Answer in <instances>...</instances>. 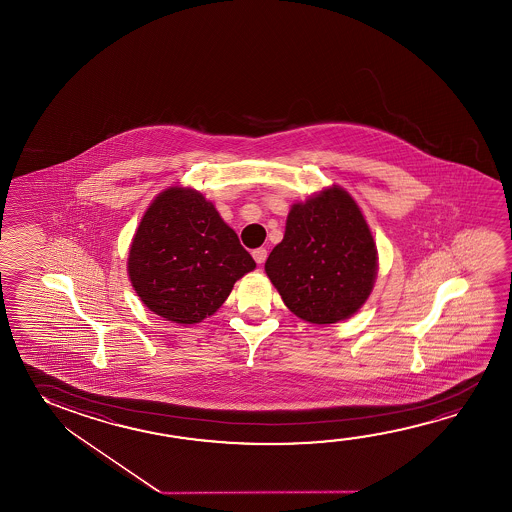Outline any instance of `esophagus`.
Wrapping results in <instances>:
<instances>
[{
  "mask_svg": "<svg viewBox=\"0 0 512 512\" xmlns=\"http://www.w3.org/2000/svg\"><path fill=\"white\" fill-rule=\"evenodd\" d=\"M252 255L257 264H264L266 259H268V250L266 248H257V250H253Z\"/></svg>",
  "mask_w": 512,
  "mask_h": 512,
  "instance_id": "34e87169",
  "label": "esophagus"
}]
</instances>
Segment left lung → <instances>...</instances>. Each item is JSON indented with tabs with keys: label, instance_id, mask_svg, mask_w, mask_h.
I'll list each match as a JSON object with an SVG mask.
<instances>
[{
	"label": "left lung",
	"instance_id": "8db88e82",
	"mask_svg": "<svg viewBox=\"0 0 512 512\" xmlns=\"http://www.w3.org/2000/svg\"><path fill=\"white\" fill-rule=\"evenodd\" d=\"M266 273L287 309L316 325L350 318L377 278V246L352 196L332 185L294 203Z\"/></svg>",
	"mask_w": 512,
	"mask_h": 512
}]
</instances>
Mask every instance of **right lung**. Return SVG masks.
<instances>
[{
	"label": "right lung",
	"instance_id": "1",
	"mask_svg": "<svg viewBox=\"0 0 512 512\" xmlns=\"http://www.w3.org/2000/svg\"><path fill=\"white\" fill-rule=\"evenodd\" d=\"M255 260L205 196L189 187L160 193L134 235L128 277L160 318L200 323L225 303Z\"/></svg>",
	"mask_w": 512,
	"mask_h": 512
}]
</instances>
